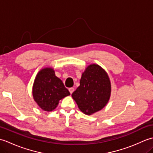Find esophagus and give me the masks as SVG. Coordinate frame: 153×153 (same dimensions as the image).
I'll list each match as a JSON object with an SVG mask.
<instances>
[{
	"mask_svg": "<svg viewBox=\"0 0 153 153\" xmlns=\"http://www.w3.org/2000/svg\"><path fill=\"white\" fill-rule=\"evenodd\" d=\"M69 91L71 94L74 91V88H73V87H71V88H69Z\"/></svg>",
	"mask_w": 153,
	"mask_h": 153,
	"instance_id": "34e87169",
	"label": "esophagus"
}]
</instances>
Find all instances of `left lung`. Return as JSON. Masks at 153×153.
<instances>
[{
    "instance_id": "left-lung-1",
    "label": "left lung",
    "mask_w": 153,
    "mask_h": 153,
    "mask_svg": "<svg viewBox=\"0 0 153 153\" xmlns=\"http://www.w3.org/2000/svg\"><path fill=\"white\" fill-rule=\"evenodd\" d=\"M80 85L71 94L81 111L91 115L102 109L108 103L111 84L105 70L97 64H91L82 74Z\"/></svg>"
}]
</instances>
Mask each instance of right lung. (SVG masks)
Instances as JSON below:
<instances>
[{"label": "right lung", "instance_id": "add662e5", "mask_svg": "<svg viewBox=\"0 0 153 153\" xmlns=\"http://www.w3.org/2000/svg\"><path fill=\"white\" fill-rule=\"evenodd\" d=\"M32 93L38 106L47 112L53 111L60 100L70 95L62 80L55 76L52 68H45L39 71L34 81Z\"/></svg>", "mask_w": 153, "mask_h": 153}]
</instances>
